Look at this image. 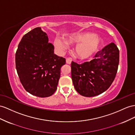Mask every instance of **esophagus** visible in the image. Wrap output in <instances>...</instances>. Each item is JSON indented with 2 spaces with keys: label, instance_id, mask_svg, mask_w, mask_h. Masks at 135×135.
<instances>
[{
  "label": "esophagus",
  "instance_id": "1",
  "mask_svg": "<svg viewBox=\"0 0 135 135\" xmlns=\"http://www.w3.org/2000/svg\"><path fill=\"white\" fill-rule=\"evenodd\" d=\"M71 61H72V59L71 58H67V59H66L67 64H70L71 63Z\"/></svg>",
  "mask_w": 135,
  "mask_h": 135
}]
</instances>
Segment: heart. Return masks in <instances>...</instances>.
I'll return each mask as SVG.
<instances>
[{"label":"heart","mask_w":135,"mask_h":135,"mask_svg":"<svg viewBox=\"0 0 135 135\" xmlns=\"http://www.w3.org/2000/svg\"><path fill=\"white\" fill-rule=\"evenodd\" d=\"M102 40L95 33H83L70 36L65 41L57 38L54 40V46L59 53L63 52L68 44H79L75 49L76 55L81 59L88 58L94 54L100 46Z\"/></svg>","instance_id":"1"}]
</instances>
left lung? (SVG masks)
Instances as JSON below:
<instances>
[{
	"label": "left lung",
	"instance_id": "obj_1",
	"mask_svg": "<svg viewBox=\"0 0 135 135\" xmlns=\"http://www.w3.org/2000/svg\"><path fill=\"white\" fill-rule=\"evenodd\" d=\"M119 63V50L111 43L99 51L89 61L79 64L72 61L71 77L81 95L93 97L102 94L112 84Z\"/></svg>",
	"mask_w": 135,
	"mask_h": 135
}]
</instances>
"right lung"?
<instances>
[{
  "instance_id": "add662e5",
  "label": "right lung",
  "mask_w": 135,
  "mask_h": 135,
  "mask_svg": "<svg viewBox=\"0 0 135 135\" xmlns=\"http://www.w3.org/2000/svg\"><path fill=\"white\" fill-rule=\"evenodd\" d=\"M65 64V59L54 54V45L48 43L40 27L23 36L15 54L17 73L23 87L40 98L49 97L56 91Z\"/></svg>"
}]
</instances>
